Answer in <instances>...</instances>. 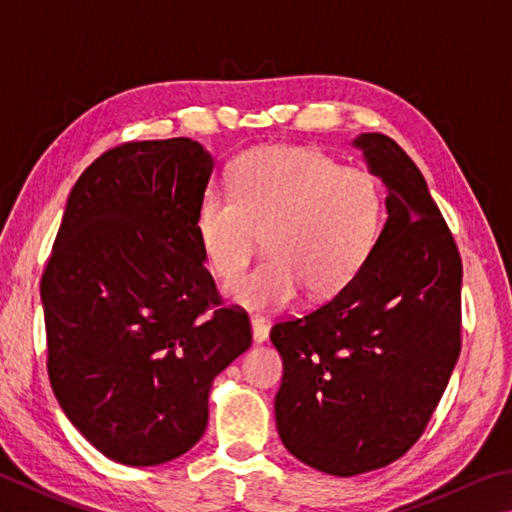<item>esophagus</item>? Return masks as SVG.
<instances>
[{
	"mask_svg": "<svg viewBox=\"0 0 512 512\" xmlns=\"http://www.w3.org/2000/svg\"><path fill=\"white\" fill-rule=\"evenodd\" d=\"M250 329H253L255 345H262V342L268 340V331H271V327H268V322L264 318L250 320Z\"/></svg>",
	"mask_w": 512,
	"mask_h": 512,
	"instance_id": "obj_1",
	"label": "esophagus"
}]
</instances>
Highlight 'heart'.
<instances>
[{"label":"heart","instance_id":"obj_1","mask_svg":"<svg viewBox=\"0 0 512 512\" xmlns=\"http://www.w3.org/2000/svg\"><path fill=\"white\" fill-rule=\"evenodd\" d=\"M232 194L210 188L194 232L210 271L230 282L253 259L264 235L266 259L228 286L250 311H277L306 288L311 300L342 291L367 262L383 228L378 181L318 147L271 145L241 154Z\"/></svg>","mask_w":512,"mask_h":512}]
</instances>
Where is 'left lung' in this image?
I'll use <instances>...</instances> for the list:
<instances>
[{
	"label": "left lung",
	"mask_w": 512,
	"mask_h": 512,
	"mask_svg": "<svg viewBox=\"0 0 512 512\" xmlns=\"http://www.w3.org/2000/svg\"><path fill=\"white\" fill-rule=\"evenodd\" d=\"M353 147L387 188L376 246L329 302L271 329L284 360L280 439L336 477L412 448L461 351V257L421 170L385 134H360Z\"/></svg>",
	"instance_id": "obj_1"
}]
</instances>
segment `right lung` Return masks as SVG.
Listing matches in <instances>:
<instances>
[{"label":"right lung","mask_w":512,"mask_h":512,"mask_svg":"<svg viewBox=\"0 0 512 512\" xmlns=\"http://www.w3.org/2000/svg\"><path fill=\"white\" fill-rule=\"evenodd\" d=\"M212 167L192 138L105 152L73 185L42 275L53 394L125 466L188 452L212 380L253 342L246 311L221 306L194 232Z\"/></svg>","instance_id":"1"}]
</instances>
